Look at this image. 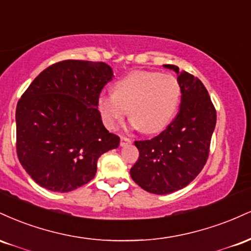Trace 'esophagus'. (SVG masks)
<instances>
[{
  "instance_id": "esophagus-1",
  "label": "esophagus",
  "mask_w": 251,
  "mask_h": 251,
  "mask_svg": "<svg viewBox=\"0 0 251 251\" xmlns=\"http://www.w3.org/2000/svg\"><path fill=\"white\" fill-rule=\"evenodd\" d=\"M129 143H131V139H129L128 137H126V135H122V137H120V145L122 146L127 145Z\"/></svg>"
}]
</instances>
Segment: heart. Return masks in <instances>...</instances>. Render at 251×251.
Instances as JSON below:
<instances>
[{
	"label": "heart",
	"instance_id": "1",
	"mask_svg": "<svg viewBox=\"0 0 251 251\" xmlns=\"http://www.w3.org/2000/svg\"><path fill=\"white\" fill-rule=\"evenodd\" d=\"M181 87L172 74L135 71L114 85V93H103L98 109L106 127L116 128L127 113L133 127L145 133L163 131L179 107Z\"/></svg>",
	"mask_w": 251,
	"mask_h": 251
}]
</instances>
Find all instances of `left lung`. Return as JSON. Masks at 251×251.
Listing matches in <instances>:
<instances>
[{
    "mask_svg": "<svg viewBox=\"0 0 251 251\" xmlns=\"http://www.w3.org/2000/svg\"><path fill=\"white\" fill-rule=\"evenodd\" d=\"M164 67L178 74L179 111L157 137L135 140L139 158L129 171L140 188L155 195L185 188L197 177L208 160L216 126V108L201 80L175 65Z\"/></svg>",
    "mask_w": 251,
    "mask_h": 251,
    "instance_id": "left-lung-1",
    "label": "left lung"
}]
</instances>
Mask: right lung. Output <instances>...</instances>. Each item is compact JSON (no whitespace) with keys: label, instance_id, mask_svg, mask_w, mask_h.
Returning a JSON list of instances; mask_svg holds the SVG:
<instances>
[{"label":"right lung","instance_id":"1","mask_svg":"<svg viewBox=\"0 0 251 251\" xmlns=\"http://www.w3.org/2000/svg\"><path fill=\"white\" fill-rule=\"evenodd\" d=\"M113 71L105 62L63 60L37 75L16 106V153L42 188L73 191L97 174L120 138L103 126L98 99Z\"/></svg>","mask_w":251,"mask_h":251}]
</instances>
